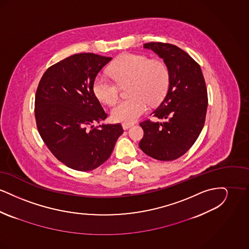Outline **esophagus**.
<instances>
[{
    "label": "esophagus",
    "mask_w": 249,
    "mask_h": 249,
    "mask_svg": "<svg viewBox=\"0 0 249 249\" xmlns=\"http://www.w3.org/2000/svg\"><path fill=\"white\" fill-rule=\"evenodd\" d=\"M131 126H133V123H123V124H122V127H123L124 130L130 129Z\"/></svg>",
    "instance_id": "1"
}]
</instances>
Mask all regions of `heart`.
<instances>
[{
	"label": "heart",
	"instance_id": "b5f03b06",
	"mask_svg": "<svg viewBox=\"0 0 249 249\" xmlns=\"http://www.w3.org/2000/svg\"><path fill=\"white\" fill-rule=\"evenodd\" d=\"M108 73L114 81L97 76L93 91L100 102L112 106L119 99V86L129 83L130 98L120 101L111 112L113 120L121 123H132L146 111L148 103L160 102L170 82V71L163 61L135 53L119 56L108 68Z\"/></svg>",
	"mask_w": 249,
	"mask_h": 249
}]
</instances>
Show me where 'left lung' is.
I'll list each match as a JSON object with an SVG mask.
<instances>
[{
	"label": "left lung",
	"instance_id": "left-lung-1",
	"mask_svg": "<svg viewBox=\"0 0 249 249\" xmlns=\"http://www.w3.org/2000/svg\"><path fill=\"white\" fill-rule=\"evenodd\" d=\"M143 48L163 59L170 82L164 99L151 114L161 122L143 120L139 147L158 160H174L196 142L204 126L208 106L207 89L200 65L175 45L151 42Z\"/></svg>",
	"mask_w": 249,
	"mask_h": 249
}]
</instances>
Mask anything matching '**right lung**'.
<instances>
[{
  "instance_id": "add662e5",
  "label": "right lung",
  "mask_w": 249,
  "mask_h": 249,
  "mask_svg": "<svg viewBox=\"0 0 249 249\" xmlns=\"http://www.w3.org/2000/svg\"><path fill=\"white\" fill-rule=\"evenodd\" d=\"M111 59L93 53L71 55L50 66L36 90L41 138L57 160L76 171H91L106 162L123 133L119 123L92 125L107 118L93 82Z\"/></svg>"
}]
</instances>
